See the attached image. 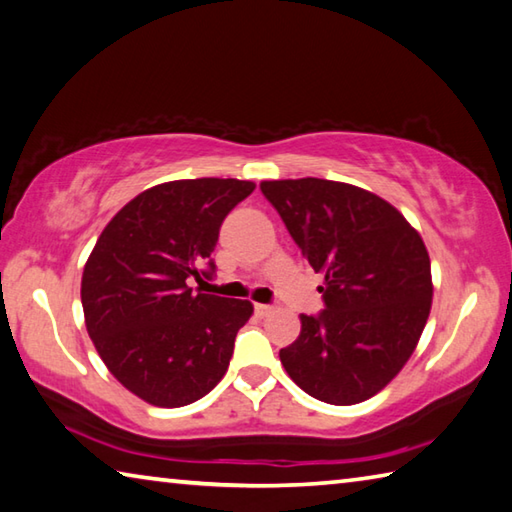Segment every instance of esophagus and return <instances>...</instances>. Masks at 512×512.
<instances>
[{"instance_id":"obj_1","label":"esophagus","mask_w":512,"mask_h":512,"mask_svg":"<svg viewBox=\"0 0 512 512\" xmlns=\"http://www.w3.org/2000/svg\"><path fill=\"white\" fill-rule=\"evenodd\" d=\"M255 313L262 315V318H264V315L273 313V306L271 304H255Z\"/></svg>"}]
</instances>
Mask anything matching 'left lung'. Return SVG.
Masks as SVG:
<instances>
[{"instance_id":"8db88e82","label":"left lung","mask_w":512,"mask_h":512,"mask_svg":"<svg viewBox=\"0 0 512 512\" xmlns=\"http://www.w3.org/2000/svg\"><path fill=\"white\" fill-rule=\"evenodd\" d=\"M297 248L324 275V309L280 349L297 387L331 405L378 394L416 349L432 306L430 255L392 203L327 179L262 181Z\"/></svg>"}]
</instances>
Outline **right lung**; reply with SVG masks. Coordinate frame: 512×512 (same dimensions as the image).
<instances>
[{
	"mask_svg": "<svg viewBox=\"0 0 512 512\" xmlns=\"http://www.w3.org/2000/svg\"><path fill=\"white\" fill-rule=\"evenodd\" d=\"M253 190L237 179L154 185L116 212L91 250L80 288L89 338L143 401L183 407L224 378L253 304L194 293L188 282L215 273L219 228Z\"/></svg>",
	"mask_w": 512,
	"mask_h": 512,
	"instance_id": "obj_1",
	"label": "right lung"
}]
</instances>
